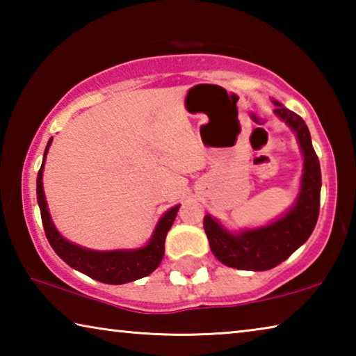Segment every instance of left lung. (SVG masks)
I'll list each match as a JSON object with an SVG mask.
<instances>
[{"mask_svg":"<svg viewBox=\"0 0 356 356\" xmlns=\"http://www.w3.org/2000/svg\"><path fill=\"white\" fill-rule=\"evenodd\" d=\"M273 104L276 105L273 113L297 136L303 155V174L297 201L284 215L268 225L238 232L227 231L212 215L204 216V231L213 256L227 267L250 272L273 268L297 251L314 231L321 207V163L312 147L308 125L280 102L273 100Z\"/></svg>","mask_w":356,"mask_h":356,"instance_id":"1","label":"left lung"}]
</instances>
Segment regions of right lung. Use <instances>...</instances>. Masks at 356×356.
I'll return each instance as SVG.
<instances>
[{
    "label": "right lung",
    "mask_w": 356,
    "mask_h": 356,
    "mask_svg": "<svg viewBox=\"0 0 356 356\" xmlns=\"http://www.w3.org/2000/svg\"><path fill=\"white\" fill-rule=\"evenodd\" d=\"M51 141L53 138H50V141L47 144L44 160H42V166L38 174V204L40 209L42 225H44L45 236L51 248L72 268L78 270V272L84 273L95 281L105 282V284H125V282H131L152 273L160 265L161 259H163L166 234L171 229L174 220H176L180 206L171 207L160 216L154 229L152 237L141 248L97 251L83 248L80 245L69 242L67 238H64L59 234L56 226L53 225L45 200L44 184H42L45 156Z\"/></svg>",
    "instance_id": "obj_1"
}]
</instances>
